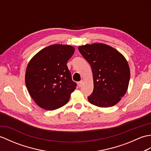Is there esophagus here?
<instances>
[{"mask_svg":"<svg viewBox=\"0 0 151 151\" xmlns=\"http://www.w3.org/2000/svg\"><path fill=\"white\" fill-rule=\"evenodd\" d=\"M82 85V81H80L78 82V86L79 88H81Z\"/></svg>","mask_w":151,"mask_h":151,"instance_id":"obj_1","label":"esophagus"}]
</instances>
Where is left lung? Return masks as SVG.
Returning <instances> with one entry per match:
<instances>
[{"label":"left lung","mask_w":151,"mask_h":151,"mask_svg":"<svg viewBox=\"0 0 151 151\" xmlns=\"http://www.w3.org/2000/svg\"><path fill=\"white\" fill-rule=\"evenodd\" d=\"M79 52L90 64L94 88L88 99L99 107L116 104L127 91L130 68L125 58L107 45L94 43L78 47Z\"/></svg>","instance_id":"1"}]
</instances>
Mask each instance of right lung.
Segmentation results:
<instances>
[{
  "instance_id": "add662e5",
  "label": "right lung",
  "mask_w": 151,
  "mask_h": 151,
  "mask_svg": "<svg viewBox=\"0 0 151 151\" xmlns=\"http://www.w3.org/2000/svg\"><path fill=\"white\" fill-rule=\"evenodd\" d=\"M75 48L52 45L41 50L28 63L25 82L30 96L45 110H54L67 103L76 87L67 63Z\"/></svg>"
}]
</instances>
